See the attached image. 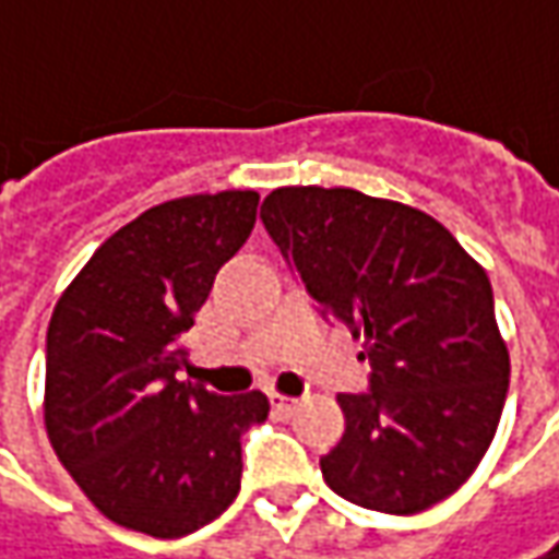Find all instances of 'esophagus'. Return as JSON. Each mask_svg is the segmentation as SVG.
<instances>
[{
  "label": "esophagus",
  "mask_w": 559,
  "mask_h": 559,
  "mask_svg": "<svg viewBox=\"0 0 559 559\" xmlns=\"http://www.w3.org/2000/svg\"><path fill=\"white\" fill-rule=\"evenodd\" d=\"M272 406L278 416H294L297 406H300V397H287V394H272Z\"/></svg>",
  "instance_id": "34e87169"
}]
</instances>
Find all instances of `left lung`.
Listing matches in <instances>:
<instances>
[{
	"label": "left lung",
	"mask_w": 559,
	"mask_h": 559,
	"mask_svg": "<svg viewBox=\"0 0 559 559\" xmlns=\"http://www.w3.org/2000/svg\"><path fill=\"white\" fill-rule=\"evenodd\" d=\"M322 312L362 337L366 394H337L328 488L409 516L450 498L498 431L510 353L485 269L419 209L350 187H278L259 212Z\"/></svg>",
	"instance_id": "left-lung-1"
}]
</instances>
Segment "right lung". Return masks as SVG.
Listing matches in <instances>:
<instances>
[{
    "label": "right lung",
    "mask_w": 559,
    "mask_h": 559,
    "mask_svg": "<svg viewBox=\"0 0 559 559\" xmlns=\"http://www.w3.org/2000/svg\"><path fill=\"white\" fill-rule=\"evenodd\" d=\"M259 193H193L111 234L64 287L46 331L43 419L61 466L124 528L181 538L240 491V435L262 391L218 397L181 381V334L253 231Z\"/></svg>",
    "instance_id": "right-lung-1"
}]
</instances>
